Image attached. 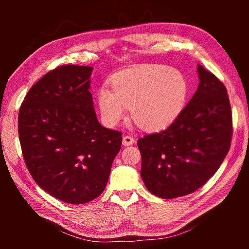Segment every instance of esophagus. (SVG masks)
Segmentation results:
<instances>
[{"label":"esophagus","mask_w":249,"mask_h":249,"mask_svg":"<svg viewBox=\"0 0 249 249\" xmlns=\"http://www.w3.org/2000/svg\"><path fill=\"white\" fill-rule=\"evenodd\" d=\"M135 143V139L130 136H124L123 137V145L128 146V145H133Z\"/></svg>","instance_id":"34e87169"}]
</instances>
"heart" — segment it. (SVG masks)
I'll return each mask as SVG.
<instances>
[{
    "label": "heart",
    "instance_id": "1",
    "mask_svg": "<svg viewBox=\"0 0 249 249\" xmlns=\"http://www.w3.org/2000/svg\"><path fill=\"white\" fill-rule=\"evenodd\" d=\"M111 89L97 91L100 119L114 127L129 108L130 118L139 127L158 130L172 124L186 105L187 79L178 70L166 65H143L115 73Z\"/></svg>",
    "mask_w": 249,
    "mask_h": 249
}]
</instances>
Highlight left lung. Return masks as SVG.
I'll list each match as a JSON object with an SVG mask.
<instances>
[{"label": "left lung", "mask_w": 249, "mask_h": 249, "mask_svg": "<svg viewBox=\"0 0 249 249\" xmlns=\"http://www.w3.org/2000/svg\"><path fill=\"white\" fill-rule=\"evenodd\" d=\"M198 89L173 123L138 140L141 178L162 199L192 194L212 178L228 154L232 112L226 87L198 65Z\"/></svg>", "instance_id": "1"}]
</instances>
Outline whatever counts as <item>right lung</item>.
Masks as SVG:
<instances>
[{"label": "right lung", "instance_id": "1", "mask_svg": "<svg viewBox=\"0 0 249 249\" xmlns=\"http://www.w3.org/2000/svg\"><path fill=\"white\" fill-rule=\"evenodd\" d=\"M92 71L77 65L50 71L30 89L19 110V140L32 178L71 204L89 202L104 192L122 145V133L96 118Z\"/></svg>", "mask_w": 249, "mask_h": 249}]
</instances>
